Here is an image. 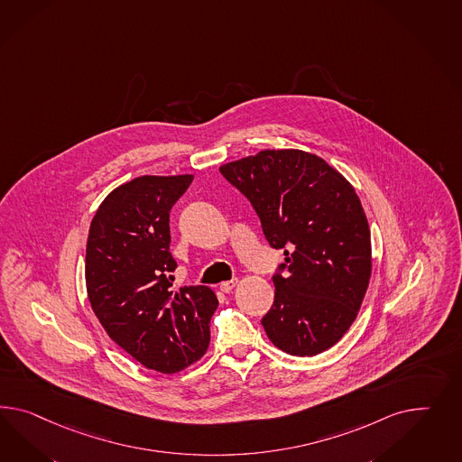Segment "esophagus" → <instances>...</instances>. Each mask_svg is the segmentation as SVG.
Masks as SVG:
<instances>
[{
	"mask_svg": "<svg viewBox=\"0 0 462 462\" xmlns=\"http://www.w3.org/2000/svg\"><path fill=\"white\" fill-rule=\"evenodd\" d=\"M237 286V279H232V281H225L220 284V291L222 292H230L234 287Z\"/></svg>",
	"mask_w": 462,
	"mask_h": 462,
	"instance_id": "34e87169",
	"label": "esophagus"
}]
</instances>
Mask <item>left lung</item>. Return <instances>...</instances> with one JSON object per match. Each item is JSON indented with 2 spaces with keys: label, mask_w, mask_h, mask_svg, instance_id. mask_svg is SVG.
Listing matches in <instances>:
<instances>
[{
  "label": "left lung",
  "mask_w": 462,
  "mask_h": 462,
  "mask_svg": "<svg viewBox=\"0 0 462 462\" xmlns=\"http://www.w3.org/2000/svg\"><path fill=\"white\" fill-rule=\"evenodd\" d=\"M249 199L271 247L284 249L269 339L294 356L319 355L356 319L372 275L370 226L348 180L306 151L263 150L220 166Z\"/></svg>",
  "instance_id": "obj_1"
}]
</instances>
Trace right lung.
I'll return each mask as SVG.
<instances>
[{
    "instance_id": "1",
    "label": "right lung",
    "mask_w": 462,
    "mask_h": 462,
    "mask_svg": "<svg viewBox=\"0 0 462 462\" xmlns=\"http://www.w3.org/2000/svg\"><path fill=\"white\" fill-rule=\"evenodd\" d=\"M193 175L139 176L113 189L88 228V296L109 337L143 366L171 374L199 362L218 300L210 287L175 291L170 210Z\"/></svg>"
}]
</instances>
